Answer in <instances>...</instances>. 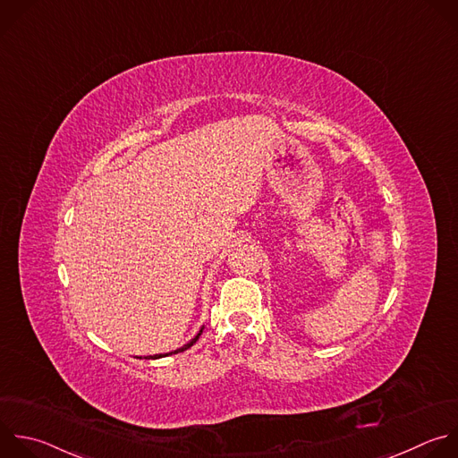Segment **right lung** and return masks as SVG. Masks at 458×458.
<instances>
[{
    "mask_svg": "<svg viewBox=\"0 0 458 458\" xmlns=\"http://www.w3.org/2000/svg\"><path fill=\"white\" fill-rule=\"evenodd\" d=\"M203 329H205V326H201V329L196 333V336L189 342V344H185L183 347H180V349H176V351H173V352H165V354H155V356H148V360H160V358H165V356H171V354H178V352H183V351H187V349H191L196 342H198V338L201 336V333H203Z\"/></svg>",
    "mask_w": 458,
    "mask_h": 458,
    "instance_id": "obj_1",
    "label": "right lung"
}]
</instances>
